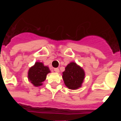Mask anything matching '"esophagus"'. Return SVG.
<instances>
[{"mask_svg":"<svg viewBox=\"0 0 121 121\" xmlns=\"http://www.w3.org/2000/svg\"><path fill=\"white\" fill-rule=\"evenodd\" d=\"M54 71L56 73H59V69L58 68H55L54 69Z\"/></svg>","mask_w":121,"mask_h":121,"instance_id":"esophagus-1","label":"esophagus"}]
</instances>
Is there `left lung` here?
Here are the masks:
<instances>
[{
  "instance_id": "obj_1",
  "label": "left lung",
  "mask_w": 121,
  "mask_h": 121,
  "mask_svg": "<svg viewBox=\"0 0 121 121\" xmlns=\"http://www.w3.org/2000/svg\"><path fill=\"white\" fill-rule=\"evenodd\" d=\"M85 73L82 68L76 63L71 62L63 72L64 83L69 89L76 90L81 87L84 79Z\"/></svg>"
}]
</instances>
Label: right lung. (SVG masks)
<instances>
[{
	"label": "right lung",
	"instance_id": "right-lung-1",
	"mask_svg": "<svg viewBox=\"0 0 121 121\" xmlns=\"http://www.w3.org/2000/svg\"><path fill=\"white\" fill-rule=\"evenodd\" d=\"M50 72L48 67L44 66L41 62H36L35 65L30 68L28 77L35 86H40L45 80L47 74Z\"/></svg>",
	"mask_w": 121,
	"mask_h": 121
}]
</instances>
